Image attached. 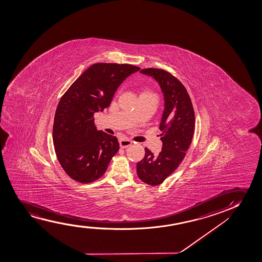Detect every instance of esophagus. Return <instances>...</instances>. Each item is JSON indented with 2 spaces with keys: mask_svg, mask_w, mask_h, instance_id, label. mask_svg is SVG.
Returning a JSON list of instances; mask_svg holds the SVG:
<instances>
[{
  "mask_svg": "<svg viewBox=\"0 0 262 262\" xmlns=\"http://www.w3.org/2000/svg\"><path fill=\"white\" fill-rule=\"evenodd\" d=\"M119 143H120V147L122 148H126V147H128L132 145L133 141L129 140V139H122V140H120Z\"/></svg>",
  "mask_w": 262,
  "mask_h": 262,
  "instance_id": "esophagus-1",
  "label": "esophagus"
}]
</instances>
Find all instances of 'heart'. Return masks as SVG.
Segmentation results:
<instances>
[{"label": "heart", "mask_w": 262, "mask_h": 262, "mask_svg": "<svg viewBox=\"0 0 262 262\" xmlns=\"http://www.w3.org/2000/svg\"><path fill=\"white\" fill-rule=\"evenodd\" d=\"M140 96H148V97H156L157 99H158L157 96H156L154 93H152V92H143V93L140 94Z\"/></svg>", "instance_id": "obj_1"}]
</instances>
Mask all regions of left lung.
Wrapping results in <instances>:
<instances>
[{"instance_id": "1", "label": "left lung", "mask_w": 262, "mask_h": 262, "mask_svg": "<svg viewBox=\"0 0 262 262\" xmlns=\"http://www.w3.org/2000/svg\"><path fill=\"white\" fill-rule=\"evenodd\" d=\"M140 72L158 81L165 100L159 125L161 152L154 155L146 147L145 157L137 164L140 179L157 186L176 171L185 157L193 137L195 115L185 86L174 76L161 69H143Z\"/></svg>"}]
</instances>
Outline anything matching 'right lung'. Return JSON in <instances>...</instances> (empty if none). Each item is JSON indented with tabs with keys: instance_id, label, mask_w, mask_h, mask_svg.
<instances>
[{
	"instance_id": "right-lung-1",
	"label": "right lung",
	"mask_w": 262,
	"mask_h": 262,
	"mask_svg": "<svg viewBox=\"0 0 262 262\" xmlns=\"http://www.w3.org/2000/svg\"><path fill=\"white\" fill-rule=\"evenodd\" d=\"M140 69L95 63L61 97L54 115L53 141L58 161L72 179L92 183L106 171L119 150L118 140L97 130L94 114L108 107L119 86Z\"/></svg>"
}]
</instances>
